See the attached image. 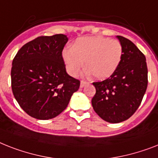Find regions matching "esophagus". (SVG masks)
Masks as SVG:
<instances>
[{"instance_id": "1", "label": "esophagus", "mask_w": 158, "mask_h": 158, "mask_svg": "<svg viewBox=\"0 0 158 158\" xmlns=\"http://www.w3.org/2000/svg\"><path fill=\"white\" fill-rule=\"evenodd\" d=\"M87 83H87L86 81H84V80H81V82H80V87H81V88H83Z\"/></svg>"}]
</instances>
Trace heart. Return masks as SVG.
<instances>
[{"label": "heart", "mask_w": 158, "mask_h": 158, "mask_svg": "<svg viewBox=\"0 0 158 158\" xmlns=\"http://www.w3.org/2000/svg\"><path fill=\"white\" fill-rule=\"evenodd\" d=\"M123 46L117 40L102 36L82 37L73 48L63 52L68 72L76 76L85 61L87 73L97 79H106L115 72L123 57Z\"/></svg>", "instance_id": "obj_1"}]
</instances>
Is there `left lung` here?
Segmentation results:
<instances>
[{"label": "left lung", "mask_w": 158, "mask_h": 158, "mask_svg": "<svg viewBox=\"0 0 158 158\" xmlns=\"http://www.w3.org/2000/svg\"><path fill=\"white\" fill-rule=\"evenodd\" d=\"M117 37L123 50L118 67L108 79L92 83L96 88L92 99L93 110L111 123L123 122L134 114L148 86L145 56L130 40Z\"/></svg>", "instance_id": "obj_1"}]
</instances>
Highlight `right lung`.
<instances>
[{"instance_id": "1", "label": "right lung", "mask_w": 158, "mask_h": 158, "mask_svg": "<svg viewBox=\"0 0 158 158\" xmlns=\"http://www.w3.org/2000/svg\"><path fill=\"white\" fill-rule=\"evenodd\" d=\"M66 35L39 36L24 44L11 68L15 99L28 115L47 120L59 115L78 91L80 81L66 71L62 50Z\"/></svg>"}]
</instances>
